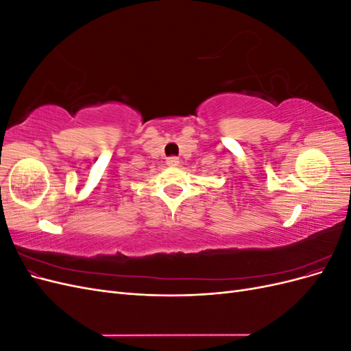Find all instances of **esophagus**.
Instances as JSON below:
<instances>
[{"label":"esophagus","instance_id":"obj_1","mask_svg":"<svg viewBox=\"0 0 351 351\" xmlns=\"http://www.w3.org/2000/svg\"><path fill=\"white\" fill-rule=\"evenodd\" d=\"M167 165H168V167H178V165H180L178 158H176V156L168 158V159H167Z\"/></svg>","mask_w":351,"mask_h":351}]
</instances>
